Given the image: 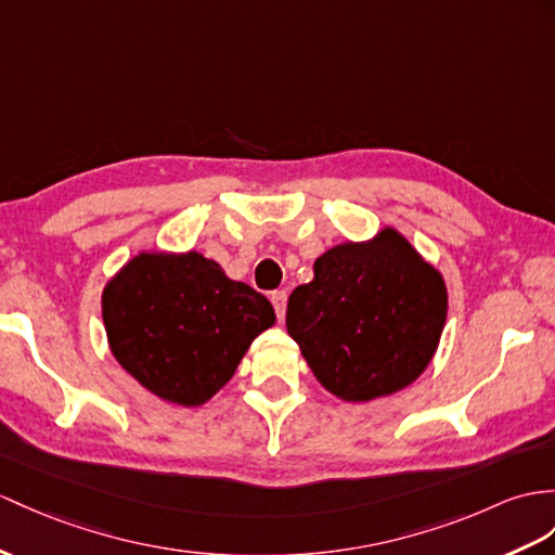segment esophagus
I'll use <instances>...</instances> for the list:
<instances>
[{"label":"esophagus","mask_w":555,"mask_h":555,"mask_svg":"<svg viewBox=\"0 0 555 555\" xmlns=\"http://www.w3.org/2000/svg\"><path fill=\"white\" fill-rule=\"evenodd\" d=\"M270 301H273V306H275L278 320H280V322L285 320V310H287V292H273V294H270Z\"/></svg>","instance_id":"esophagus-1"}]
</instances>
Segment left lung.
Returning a JSON list of instances; mask_svg holds the SVG:
<instances>
[{"instance_id": "left-lung-1", "label": "left lung", "mask_w": 555, "mask_h": 555, "mask_svg": "<svg viewBox=\"0 0 555 555\" xmlns=\"http://www.w3.org/2000/svg\"><path fill=\"white\" fill-rule=\"evenodd\" d=\"M313 273L289 296L287 332L332 396L370 402L426 372L448 320V285L398 228L334 245Z\"/></svg>"}]
</instances>
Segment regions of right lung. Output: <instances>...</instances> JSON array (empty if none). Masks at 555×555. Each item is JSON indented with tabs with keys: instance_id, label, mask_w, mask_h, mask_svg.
<instances>
[{
	"instance_id": "add662e5",
	"label": "right lung",
	"mask_w": 555,
	"mask_h": 555,
	"mask_svg": "<svg viewBox=\"0 0 555 555\" xmlns=\"http://www.w3.org/2000/svg\"><path fill=\"white\" fill-rule=\"evenodd\" d=\"M101 313L119 367L181 408L209 402L256 336L275 324L263 294L193 249L131 256L105 282Z\"/></svg>"
}]
</instances>
